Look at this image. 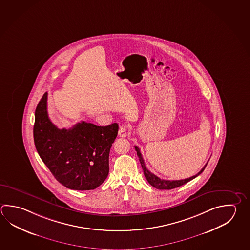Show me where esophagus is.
Here are the masks:
<instances>
[{
	"label": "esophagus",
	"mask_w": 250,
	"mask_h": 250,
	"mask_svg": "<svg viewBox=\"0 0 250 250\" xmlns=\"http://www.w3.org/2000/svg\"><path fill=\"white\" fill-rule=\"evenodd\" d=\"M118 135L120 137H122V138L126 137V135H127V128H126V126H124V125L120 126L119 131H118Z\"/></svg>",
	"instance_id": "obj_1"
}]
</instances>
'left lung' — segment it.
I'll return each mask as SVG.
<instances>
[{
  "label": "left lung",
  "mask_w": 250,
  "mask_h": 250,
  "mask_svg": "<svg viewBox=\"0 0 250 250\" xmlns=\"http://www.w3.org/2000/svg\"><path fill=\"white\" fill-rule=\"evenodd\" d=\"M134 147H135V150L137 151V156H138L139 160L141 162L142 170H143V172H144L145 178H146V180H147V182H148L152 187L156 188V189H160V190H164V189L170 190V189L176 188H179V187L182 186V185L188 183L190 180H192V179H194V178H196L198 175L201 174V173L203 172V170L205 169L206 165H205L203 169L198 172L197 174L192 176V177H190V178H188V179H179V180H165V179H160V178H158L156 175L152 173L151 171L148 170V169L146 167L145 162H144V159H143V157H142V153H141L140 148L136 146H134Z\"/></svg>",
  "instance_id": "1"
}]
</instances>
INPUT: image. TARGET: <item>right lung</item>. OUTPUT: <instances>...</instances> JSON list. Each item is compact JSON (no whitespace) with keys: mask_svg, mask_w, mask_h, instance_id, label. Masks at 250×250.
<instances>
[{"mask_svg":"<svg viewBox=\"0 0 250 250\" xmlns=\"http://www.w3.org/2000/svg\"><path fill=\"white\" fill-rule=\"evenodd\" d=\"M47 93L35 110L33 139L39 156L57 181L67 188L93 190L108 174L110 147L118 135L117 123L98 126L81 121L58 128L48 117Z\"/></svg>","mask_w":250,"mask_h":250,"instance_id":"1","label":"right lung"}]
</instances>
